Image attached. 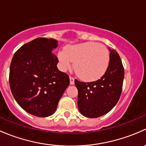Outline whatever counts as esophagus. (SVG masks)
I'll return each mask as SVG.
<instances>
[{
  "label": "esophagus",
  "instance_id": "34e87169",
  "mask_svg": "<svg viewBox=\"0 0 146 146\" xmlns=\"http://www.w3.org/2000/svg\"><path fill=\"white\" fill-rule=\"evenodd\" d=\"M70 78V85H74L75 79L73 78V77H71V76H70V78Z\"/></svg>",
  "mask_w": 146,
  "mask_h": 146
}]
</instances>
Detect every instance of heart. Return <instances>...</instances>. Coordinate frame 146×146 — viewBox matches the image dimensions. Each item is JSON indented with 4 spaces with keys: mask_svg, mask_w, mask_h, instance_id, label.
<instances>
[{
    "mask_svg": "<svg viewBox=\"0 0 146 146\" xmlns=\"http://www.w3.org/2000/svg\"><path fill=\"white\" fill-rule=\"evenodd\" d=\"M58 66L63 71L73 62L77 76L85 82L101 78L107 71L110 63V53L104 45L96 42H85L68 45L58 54Z\"/></svg>",
    "mask_w": 146,
    "mask_h": 146,
    "instance_id": "obj_1",
    "label": "heart"
}]
</instances>
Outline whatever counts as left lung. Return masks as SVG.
Instances as JSON below:
<instances>
[{
	"label": "left lung",
	"mask_w": 146,
	"mask_h": 146,
	"mask_svg": "<svg viewBox=\"0 0 146 146\" xmlns=\"http://www.w3.org/2000/svg\"><path fill=\"white\" fill-rule=\"evenodd\" d=\"M110 51L107 71L100 79L91 82L75 80L78 90V107L83 116L97 118L111 111L121 96L124 78V70L118 53Z\"/></svg>",
	"instance_id": "left-lung-1"
}]
</instances>
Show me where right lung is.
Instances as JSON below:
<instances>
[{
    "label": "right lung",
    "instance_id": "right-lung-1",
    "mask_svg": "<svg viewBox=\"0 0 146 146\" xmlns=\"http://www.w3.org/2000/svg\"><path fill=\"white\" fill-rule=\"evenodd\" d=\"M58 46L54 39L36 38L15 52L10 67L11 92L17 104L27 112L39 117L51 116L70 83L66 73L58 70Z\"/></svg>",
    "mask_w": 146,
    "mask_h": 146
}]
</instances>
